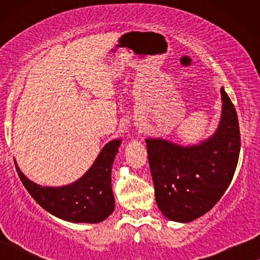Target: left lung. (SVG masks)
<instances>
[{"label":"left lung","mask_w":260,"mask_h":260,"mask_svg":"<svg viewBox=\"0 0 260 260\" xmlns=\"http://www.w3.org/2000/svg\"><path fill=\"white\" fill-rule=\"evenodd\" d=\"M221 119L214 135L182 147L147 138L149 166L159 211L172 221L189 222L214 207L229 188L240 152L239 122L221 87Z\"/></svg>","instance_id":"obj_1"}]
</instances>
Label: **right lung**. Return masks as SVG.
Wrapping results in <instances>:
<instances>
[{"instance_id": "right-lung-1", "label": "right lung", "mask_w": 260, "mask_h": 260, "mask_svg": "<svg viewBox=\"0 0 260 260\" xmlns=\"http://www.w3.org/2000/svg\"><path fill=\"white\" fill-rule=\"evenodd\" d=\"M120 140L105 144L93 165L79 180L62 187H45L27 179L15 167L20 180L31 198L56 218L70 222L97 223L115 209L111 187V170Z\"/></svg>"}]
</instances>
